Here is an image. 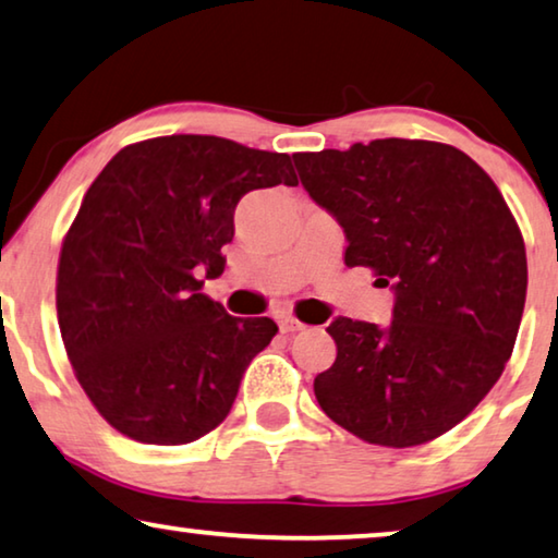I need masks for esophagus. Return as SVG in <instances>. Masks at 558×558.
Returning a JSON list of instances; mask_svg holds the SVG:
<instances>
[{
	"label": "esophagus",
	"instance_id": "1",
	"mask_svg": "<svg viewBox=\"0 0 558 558\" xmlns=\"http://www.w3.org/2000/svg\"><path fill=\"white\" fill-rule=\"evenodd\" d=\"M278 326H280L282 333H295V331H303V328H305V324H301V320L293 318V316H282L278 320Z\"/></svg>",
	"mask_w": 558,
	"mask_h": 558
}]
</instances>
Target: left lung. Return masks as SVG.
<instances>
[{"mask_svg":"<svg viewBox=\"0 0 558 558\" xmlns=\"http://www.w3.org/2000/svg\"><path fill=\"white\" fill-rule=\"evenodd\" d=\"M301 184L347 234V265L395 290L389 326L333 318L336 361L313 391L328 417L372 445L445 435L504 374L529 268L493 179L460 148L376 138L293 154Z\"/></svg>","mask_w":558,"mask_h":558,"instance_id":"1","label":"left lung"}]
</instances>
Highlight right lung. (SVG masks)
Wrapping results in <instances>:
<instances>
[{"label": "right lung", "instance_id": "add662e5", "mask_svg": "<svg viewBox=\"0 0 558 558\" xmlns=\"http://www.w3.org/2000/svg\"><path fill=\"white\" fill-rule=\"evenodd\" d=\"M278 184H298L288 154L182 133L121 148L85 192L60 250L58 320L77 381L121 435L186 445L230 414L278 326L230 316L202 278L222 276L238 202Z\"/></svg>", "mask_w": 558, "mask_h": 558}]
</instances>
